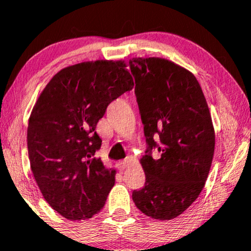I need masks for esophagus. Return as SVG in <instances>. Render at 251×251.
<instances>
[{"instance_id": "esophagus-1", "label": "esophagus", "mask_w": 251, "mask_h": 251, "mask_svg": "<svg viewBox=\"0 0 251 251\" xmlns=\"http://www.w3.org/2000/svg\"><path fill=\"white\" fill-rule=\"evenodd\" d=\"M128 167H129V160L121 161V162L119 163V169L120 170H126Z\"/></svg>"}]
</instances>
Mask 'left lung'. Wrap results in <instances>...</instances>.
I'll return each mask as SVG.
<instances>
[{
  "mask_svg": "<svg viewBox=\"0 0 251 251\" xmlns=\"http://www.w3.org/2000/svg\"><path fill=\"white\" fill-rule=\"evenodd\" d=\"M129 65L149 144L140 159L145 186L133 191L132 200L149 217L171 221L197 200L208 178L215 152L210 111L186 68L159 57H135ZM155 146L159 159L150 155Z\"/></svg>",
  "mask_w": 251,
  "mask_h": 251,
  "instance_id": "left-lung-1",
  "label": "left lung"
}]
</instances>
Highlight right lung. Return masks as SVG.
Listing matches in <instances>:
<instances>
[{
    "instance_id": "right-lung-1",
    "label": "right lung",
    "mask_w": 251,
    "mask_h": 251,
    "mask_svg": "<svg viewBox=\"0 0 251 251\" xmlns=\"http://www.w3.org/2000/svg\"><path fill=\"white\" fill-rule=\"evenodd\" d=\"M125 60L83 61L54 74L30 113L27 149L43 198L70 221H85L104 207L114 168L95 156V131L108 104L133 88Z\"/></svg>"
}]
</instances>
